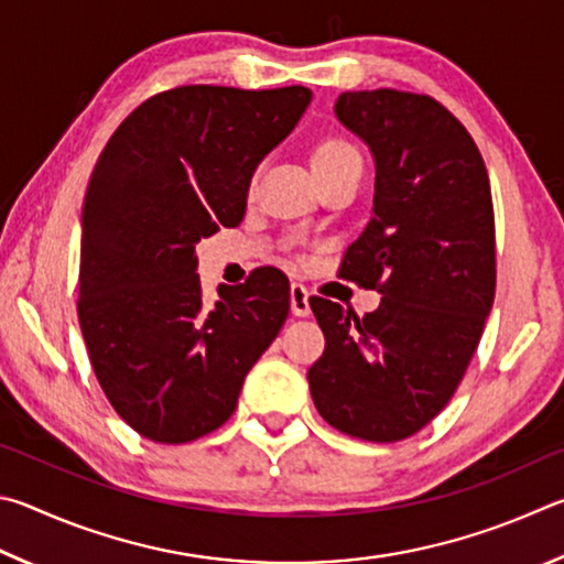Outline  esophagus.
Listing matches in <instances>:
<instances>
[{
	"instance_id": "1",
	"label": "esophagus",
	"mask_w": 564,
	"mask_h": 564,
	"mask_svg": "<svg viewBox=\"0 0 564 564\" xmlns=\"http://www.w3.org/2000/svg\"><path fill=\"white\" fill-rule=\"evenodd\" d=\"M290 307H292V314H297V317H307V314L312 312L310 307V292L304 284L300 282H292L290 288Z\"/></svg>"
}]
</instances>
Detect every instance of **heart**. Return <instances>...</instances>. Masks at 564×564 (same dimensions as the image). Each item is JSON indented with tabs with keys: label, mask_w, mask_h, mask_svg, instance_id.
I'll return each mask as SVG.
<instances>
[{
	"label": "heart",
	"mask_w": 564,
	"mask_h": 564,
	"mask_svg": "<svg viewBox=\"0 0 564 564\" xmlns=\"http://www.w3.org/2000/svg\"><path fill=\"white\" fill-rule=\"evenodd\" d=\"M312 165H314V173H317V177L322 181V177L337 175L344 171H361L364 158L351 138L341 133H324L319 141L314 143ZM250 185H252V177H250Z\"/></svg>",
	"instance_id": "heart-1"
}]
</instances>
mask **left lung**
Wrapping results in <instances>:
<instances>
[{
	"instance_id": "8db88e82",
	"label": "left lung",
	"mask_w": 564,
	"mask_h": 564,
	"mask_svg": "<svg viewBox=\"0 0 564 564\" xmlns=\"http://www.w3.org/2000/svg\"><path fill=\"white\" fill-rule=\"evenodd\" d=\"M334 111L377 161L373 215L339 276L381 304L359 317L310 300L327 347L307 379L329 426L393 443L446 409L478 349L496 300L490 181L466 126L426 94L347 91Z\"/></svg>"
}]
</instances>
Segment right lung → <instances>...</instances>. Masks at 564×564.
<instances>
[{
	"mask_svg": "<svg viewBox=\"0 0 564 564\" xmlns=\"http://www.w3.org/2000/svg\"><path fill=\"white\" fill-rule=\"evenodd\" d=\"M310 101L307 86L167 88L98 155L76 312L106 399L143 438L175 446L220 429L288 319L290 282L274 267L207 300L195 242L240 225L254 167Z\"/></svg>",
	"mask_w": 564,
	"mask_h": 564,
	"instance_id": "right-lung-1",
	"label": "right lung"
}]
</instances>
